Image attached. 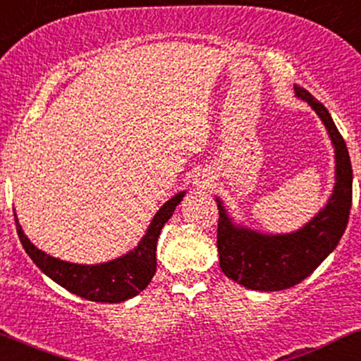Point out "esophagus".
<instances>
[{
  "mask_svg": "<svg viewBox=\"0 0 361 361\" xmlns=\"http://www.w3.org/2000/svg\"><path fill=\"white\" fill-rule=\"evenodd\" d=\"M213 180V176H211V173L209 171H200L198 175L195 176V180H193V185L196 186V188L198 190H204L206 186L209 185V181Z\"/></svg>",
  "mask_w": 361,
  "mask_h": 361,
  "instance_id": "1",
  "label": "esophagus"
}]
</instances>
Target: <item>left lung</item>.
<instances>
[{"mask_svg": "<svg viewBox=\"0 0 361 361\" xmlns=\"http://www.w3.org/2000/svg\"><path fill=\"white\" fill-rule=\"evenodd\" d=\"M295 95L315 110L335 148V186L329 201L300 229L266 234L234 223L218 196L219 267L234 282L251 290H284L309 277L337 247L352 208L353 173L345 140L329 110L309 90L294 85Z\"/></svg>", "mask_w": 361, "mask_h": 361, "instance_id": "obj_1", "label": "left lung"}]
</instances>
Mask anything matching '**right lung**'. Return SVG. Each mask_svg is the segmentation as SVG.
I'll return each mask as SVG.
<instances>
[{
	"mask_svg": "<svg viewBox=\"0 0 361 361\" xmlns=\"http://www.w3.org/2000/svg\"><path fill=\"white\" fill-rule=\"evenodd\" d=\"M185 195L186 191H180L157 211L152 223L148 224L145 236L132 251L102 264H74L52 257L27 239L16 213L14 221L24 251L56 284L85 300L118 304L138 295L150 284L157 271V241L160 231L175 213V208Z\"/></svg>",
	"mask_w": 361,
	"mask_h": 361,
	"instance_id": "1",
	"label": "right lung"
}]
</instances>
